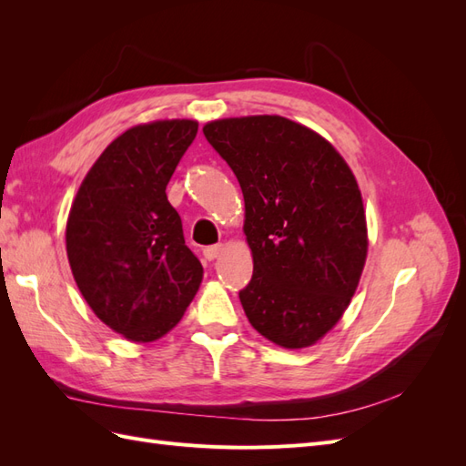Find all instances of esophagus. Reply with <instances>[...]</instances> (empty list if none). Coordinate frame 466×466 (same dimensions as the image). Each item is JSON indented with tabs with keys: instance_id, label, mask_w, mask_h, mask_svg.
<instances>
[{
	"instance_id": "esophagus-1",
	"label": "esophagus",
	"mask_w": 466,
	"mask_h": 466,
	"mask_svg": "<svg viewBox=\"0 0 466 466\" xmlns=\"http://www.w3.org/2000/svg\"><path fill=\"white\" fill-rule=\"evenodd\" d=\"M221 250H223V245L206 247V248H204V257H206L208 260H214V258H218V257L221 255Z\"/></svg>"
}]
</instances>
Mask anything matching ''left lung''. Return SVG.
Masks as SVG:
<instances>
[{
	"label": "left lung",
	"mask_w": 466,
	"mask_h": 466,
	"mask_svg": "<svg viewBox=\"0 0 466 466\" xmlns=\"http://www.w3.org/2000/svg\"><path fill=\"white\" fill-rule=\"evenodd\" d=\"M204 136L243 190L248 322L281 348L313 346L344 315L368 257L354 173L327 139L284 116L214 120Z\"/></svg>",
	"instance_id": "obj_1"
}]
</instances>
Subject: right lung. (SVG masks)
Masks as SVG:
<instances>
[{"label":"right lung","instance_id":"right-lung-1","mask_svg":"<svg viewBox=\"0 0 466 466\" xmlns=\"http://www.w3.org/2000/svg\"><path fill=\"white\" fill-rule=\"evenodd\" d=\"M196 132L194 120L126 130L95 161L69 209L76 284L93 313L132 342L175 329L204 276L165 192Z\"/></svg>","mask_w":466,"mask_h":466}]
</instances>
